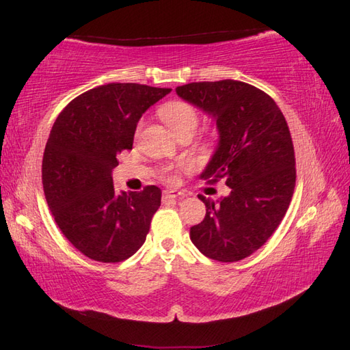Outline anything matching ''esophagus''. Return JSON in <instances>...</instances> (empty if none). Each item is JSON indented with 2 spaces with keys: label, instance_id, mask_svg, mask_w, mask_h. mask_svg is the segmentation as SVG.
Returning a JSON list of instances; mask_svg holds the SVG:
<instances>
[{
  "label": "esophagus",
  "instance_id": "34e87169",
  "mask_svg": "<svg viewBox=\"0 0 350 350\" xmlns=\"http://www.w3.org/2000/svg\"><path fill=\"white\" fill-rule=\"evenodd\" d=\"M177 198H185V194L180 191H176V189H165L163 191V199H177Z\"/></svg>",
  "mask_w": 350,
  "mask_h": 350
}]
</instances>
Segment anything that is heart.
Here are the masks:
<instances>
[{
	"instance_id": "obj_1",
	"label": "heart",
	"mask_w": 350,
	"mask_h": 350,
	"mask_svg": "<svg viewBox=\"0 0 350 350\" xmlns=\"http://www.w3.org/2000/svg\"><path fill=\"white\" fill-rule=\"evenodd\" d=\"M159 112H161L162 120L167 123L176 135L182 133H194L199 125V112L185 102H170L163 105ZM163 179L174 182L176 176L170 170H167L163 173Z\"/></svg>"
}]
</instances>
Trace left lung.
I'll return each instance as SVG.
<instances>
[{
	"label": "left lung",
	"mask_w": 350,
	"mask_h": 350,
	"mask_svg": "<svg viewBox=\"0 0 350 350\" xmlns=\"http://www.w3.org/2000/svg\"><path fill=\"white\" fill-rule=\"evenodd\" d=\"M176 92L216 122L217 146L200 179L230 187L216 202L199 194L206 213L189 239L205 256L236 262L267 242L292 200L296 170L287 122L273 98L242 81L188 83Z\"/></svg>",
	"instance_id": "obj_1"
}]
</instances>
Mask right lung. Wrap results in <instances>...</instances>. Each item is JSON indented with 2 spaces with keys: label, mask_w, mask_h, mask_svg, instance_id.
<instances>
[{
  "label": "right lung",
  "mask_w": 350,
  "mask_h": 350,
  "mask_svg": "<svg viewBox=\"0 0 350 350\" xmlns=\"http://www.w3.org/2000/svg\"><path fill=\"white\" fill-rule=\"evenodd\" d=\"M170 92L109 83L74 98L52 126L41 167L44 196L62 233L90 259L120 262L144 245L161 188L118 193L112 170L133 148L142 114Z\"/></svg>",
  "instance_id": "obj_1"
}]
</instances>
